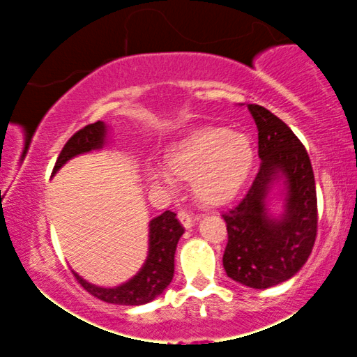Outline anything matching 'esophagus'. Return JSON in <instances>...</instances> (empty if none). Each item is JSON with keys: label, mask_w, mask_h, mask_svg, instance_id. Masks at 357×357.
Listing matches in <instances>:
<instances>
[{"label": "esophagus", "mask_w": 357, "mask_h": 357, "mask_svg": "<svg viewBox=\"0 0 357 357\" xmlns=\"http://www.w3.org/2000/svg\"><path fill=\"white\" fill-rule=\"evenodd\" d=\"M178 220L181 221V225L184 228H191L192 223H195V218H192V216L188 211H179L178 213Z\"/></svg>", "instance_id": "1"}]
</instances>
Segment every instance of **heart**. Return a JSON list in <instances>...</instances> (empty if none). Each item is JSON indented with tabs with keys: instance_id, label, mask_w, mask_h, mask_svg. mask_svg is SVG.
Masks as SVG:
<instances>
[{
	"instance_id": "b5f03b06",
	"label": "heart",
	"mask_w": 357,
	"mask_h": 357,
	"mask_svg": "<svg viewBox=\"0 0 357 357\" xmlns=\"http://www.w3.org/2000/svg\"><path fill=\"white\" fill-rule=\"evenodd\" d=\"M161 167H149L153 183L190 179L195 198L206 206L231 202L255 165V144L248 134L220 126H199L165 146Z\"/></svg>"
}]
</instances>
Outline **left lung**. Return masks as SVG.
Instances as JSON below:
<instances>
[{
	"mask_svg": "<svg viewBox=\"0 0 357 357\" xmlns=\"http://www.w3.org/2000/svg\"><path fill=\"white\" fill-rule=\"evenodd\" d=\"M258 129L260 169L245 198L223 213L228 243L223 267L231 280L268 289L292 278L312 252L317 235V195L305 147L282 119L248 104ZM284 184V211L272 217L268 195Z\"/></svg>",
	"mask_w": 357,
	"mask_h": 357,
	"instance_id": "1",
	"label": "left lung"
}]
</instances>
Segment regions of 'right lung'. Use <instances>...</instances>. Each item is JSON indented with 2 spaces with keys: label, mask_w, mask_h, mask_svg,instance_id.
<instances>
[{
  "label": "right lung",
  "mask_w": 357,
  "mask_h": 357,
  "mask_svg": "<svg viewBox=\"0 0 357 357\" xmlns=\"http://www.w3.org/2000/svg\"><path fill=\"white\" fill-rule=\"evenodd\" d=\"M105 141H107V126L102 121H97L93 124L85 126L84 129L77 130L61 149L52 174H55L65 162L70 161L75 155L102 149L105 146ZM183 233L184 228L176 218V213L167 210L149 221V252H147V258L142 268L126 284L105 289V287L89 284L79 273H73V275L89 294L100 298V301L109 302V304H147V302L161 296L166 287L173 280L174 252Z\"/></svg>",
  "instance_id": "right-lung-1"
}]
</instances>
